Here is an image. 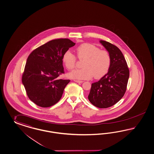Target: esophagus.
Instances as JSON below:
<instances>
[{
	"label": "esophagus",
	"mask_w": 154,
	"mask_h": 154,
	"mask_svg": "<svg viewBox=\"0 0 154 154\" xmlns=\"http://www.w3.org/2000/svg\"><path fill=\"white\" fill-rule=\"evenodd\" d=\"M74 81L75 82H77V83H80V84H81V83H82L84 81H79V80H74Z\"/></svg>",
	"instance_id": "obj_1"
}]
</instances>
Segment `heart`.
Listing matches in <instances>:
<instances>
[{
	"label": "heart",
	"mask_w": 154,
	"mask_h": 154,
	"mask_svg": "<svg viewBox=\"0 0 154 154\" xmlns=\"http://www.w3.org/2000/svg\"><path fill=\"white\" fill-rule=\"evenodd\" d=\"M77 56L84 60L82 68L73 70L68 75L76 80H88L93 77L99 79L107 73L111 64V56L106 50H102L96 45L85 43L76 48ZM63 61L68 70L74 69L77 58L70 51L64 53Z\"/></svg>",
	"instance_id": "heart-1"
}]
</instances>
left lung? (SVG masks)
<instances>
[{"mask_svg":"<svg viewBox=\"0 0 154 154\" xmlns=\"http://www.w3.org/2000/svg\"><path fill=\"white\" fill-rule=\"evenodd\" d=\"M100 42L109 52L111 64L107 74L91 84L88 99L99 108L113 106L124 96L129 78V69L122 52L117 46L106 41Z\"/></svg>","mask_w":154,"mask_h":154,"instance_id":"1","label":"left lung"}]
</instances>
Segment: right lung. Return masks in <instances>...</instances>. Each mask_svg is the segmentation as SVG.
I'll return each instance as SVG.
<instances>
[{
  "instance_id": "obj_1",
  "label": "right lung",
  "mask_w": 154,
  "mask_h": 154,
  "mask_svg": "<svg viewBox=\"0 0 154 154\" xmlns=\"http://www.w3.org/2000/svg\"><path fill=\"white\" fill-rule=\"evenodd\" d=\"M75 43L68 38L54 39L33 50L27 58L22 82L30 100L48 107L61 99L69 80L59 79L64 73L63 57Z\"/></svg>"
}]
</instances>
